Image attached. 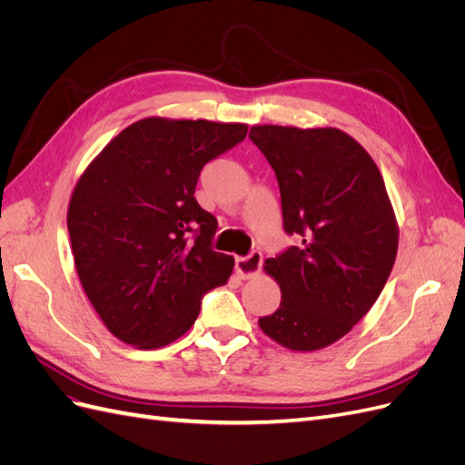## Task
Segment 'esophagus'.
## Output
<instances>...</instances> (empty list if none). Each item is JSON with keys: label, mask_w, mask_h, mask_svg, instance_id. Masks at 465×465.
<instances>
[{"label": "esophagus", "mask_w": 465, "mask_h": 465, "mask_svg": "<svg viewBox=\"0 0 465 465\" xmlns=\"http://www.w3.org/2000/svg\"><path fill=\"white\" fill-rule=\"evenodd\" d=\"M262 252L254 250L250 252L248 256H242V258H236V273L241 275L242 279H252L256 277L262 270Z\"/></svg>", "instance_id": "esophagus-1"}]
</instances>
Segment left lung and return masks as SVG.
Wrapping results in <instances>:
<instances>
[{"instance_id":"obj_1","label":"left lung","mask_w":465,"mask_h":465,"mask_svg":"<svg viewBox=\"0 0 465 465\" xmlns=\"http://www.w3.org/2000/svg\"><path fill=\"white\" fill-rule=\"evenodd\" d=\"M250 139L277 176L297 246L265 260L281 304L258 320L291 351L341 340L382 292L398 254V221L371 154L337 128L254 125Z\"/></svg>"}]
</instances>
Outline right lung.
Masks as SVG:
<instances>
[{"label":"right lung","mask_w":465,"mask_h":465,"mask_svg":"<svg viewBox=\"0 0 465 465\" xmlns=\"http://www.w3.org/2000/svg\"><path fill=\"white\" fill-rule=\"evenodd\" d=\"M246 132V124L143 118L81 174L67 209L75 270L120 341L173 343L193 326L203 294L229 281L234 260L211 248L217 219L193 193L202 168Z\"/></svg>","instance_id":"right-lung-1"}]
</instances>
